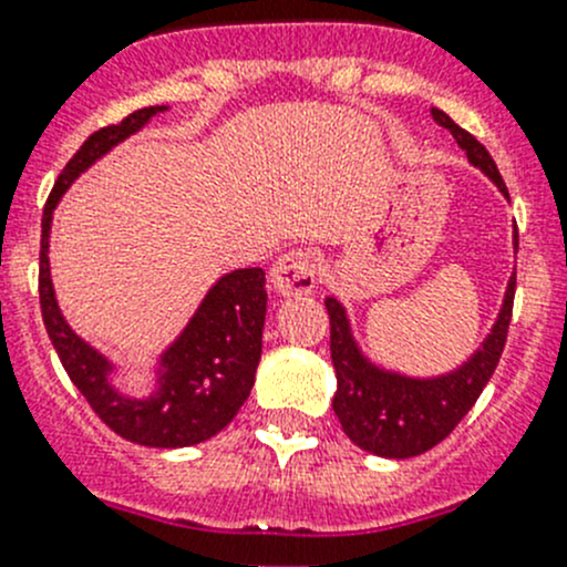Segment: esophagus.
Returning <instances> with one entry per match:
<instances>
[{"label":"esophagus","instance_id":"34e87169","mask_svg":"<svg viewBox=\"0 0 567 567\" xmlns=\"http://www.w3.org/2000/svg\"><path fill=\"white\" fill-rule=\"evenodd\" d=\"M268 282L279 296H301L316 288V260L305 251H288L268 271Z\"/></svg>","mask_w":567,"mask_h":567}]
</instances>
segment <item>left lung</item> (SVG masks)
<instances>
[{
  "label": "left lung",
  "mask_w": 567,
  "mask_h": 567,
  "mask_svg": "<svg viewBox=\"0 0 567 567\" xmlns=\"http://www.w3.org/2000/svg\"><path fill=\"white\" fill-rule=\"evenodd\" d=\"M431 114L442 128L455 136L461 151H466L468 164L488 177L502 197L511 199L491 153L442 109L433 106ZM513 249L518 251V233H513ZM513 296H516V271L507 279L499 316L480 348H474L472 357L458 368L439 375H409L375 362L353 337L346 305L337 296H326L331 323V362L337 373L331 409L346 436L364 453L398 461L414 458L444 442L477 403L480 392L485 390L499 364L513 316Z\"/></svg>",
  "instance_id": "left-lung-1"
}]
</instances>
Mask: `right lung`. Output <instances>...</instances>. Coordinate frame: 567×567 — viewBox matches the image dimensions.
Listing matches in <instances>:
<instances>
[{
  "instance_id": "add662e5",
  "label": "right lung",
  "mask_w": 567,
  "mask_h": 567,
  "mask_svg": "<svg viewBox=\"0 0 567 567\" xmlns=\"http://www.w3.org/2000/svg\"><path fill=\"white\" fill-rule=\"evenodd\" d=\"M167 109L145 106L128 114L123 123L95 131L56 177L40 225V310L62 368L76 390L87 398L95 414L128 442L142 447L177 450L208 442L221 427L230 425L238 409L247 403L262 353L268 301L266 271L236 268L216 279L181 334L158 357H153V390L131 394L114 384L123 368L79 337L62 316L49 262L51 221L62 194L109 151Z\"/></svg>"
}]
</instances>
